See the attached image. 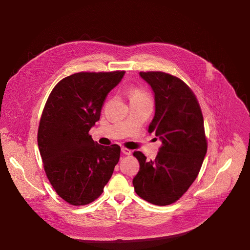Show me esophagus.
Segmentation results:
<instances>
[{
    "mask_svg": "<svg viewBox=\"0 0 250 250\" xmlns=\"http://www.w3.org/2000/svg\"><path fill=\"white\" fill-rule=\"evenodd\" d=\"M122 152H123L125 155H130V154H131V150L128 149V148H125V147H123V148H122Z\"/></svg>",
    "mask_w": 250,
    "mask_h": 250,
    "instance_id": "34e87169",
    "label": "esophagus"
}]
</instances>
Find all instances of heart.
<instances>
[{
  "instance_id": "heart-1",
  "label": "heart",
  "mask_w": 250,
  "mask_h": 250,
  "mask_svg": "<svg viewBox=\"0 0 250 250\" xmlns=\"http://www.w3.org/2000/svg\"><path fill=\"white\" fill-rule=\"evenodd\" d=\"M128 96H129L130 101L149 99V96L147 95V93L146 91H144L140 88H136V87H132L128 90Z\"/></svg>"
}]
</instances>
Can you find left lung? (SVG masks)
<instances>
[{"label":"left lung","mask_w":250,"mask_h":250,"mask_svg":"<svg viewBox=\"0 0 250 250\" xmlns=\"http://www.w3.org/2000/svg\"><path fill=\"white\" fill-rule=\"evenodd\" d=\"M139 75L154 93L155 115L148 132L162 146L154 160L133 152L140 167L132 184L140 198L167 206L187 192L200 172L208 148L204 119L195 94L181 79L160 71Z\"/></svg>","instance_id":"8db88e82"}]
</instances>
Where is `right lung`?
I'll list each match as a JSON object with an SVG mask.
<instances>
[{
	"label": "right lung",
	"instance_id": "right-lung-1",
	"mask_svg": "<svg viewBox=\"0 0 250 250\" xmlns=\"http://www.w3.org/2000/svg\"><path fill=\"white\" fill-rule=\"evenodd\" d=\"M124 75L125 71L75 73L59 81L46 101L39 148L50 184L70 205L84 206L99 198L119 162L121 147L99 145L89 130Z\"/></svg>",
	"mask_w": 250,
	"mask_h": 250
}]
</instances>
